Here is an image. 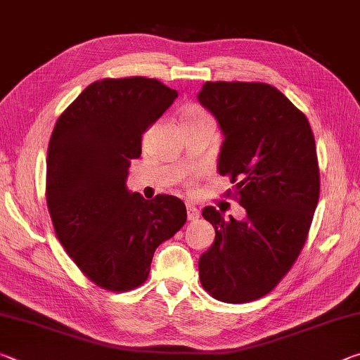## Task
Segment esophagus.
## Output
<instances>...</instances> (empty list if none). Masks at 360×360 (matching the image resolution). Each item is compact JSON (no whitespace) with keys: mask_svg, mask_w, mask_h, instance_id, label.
Segmentation results:
<instances>
[{"mask_svg":"<svg viewBox=\"0 0 360 360\" xmlns=\"http://www.w3.org/2000/svg\"><path fill=\"white\" fill-rule=\"evenodd\" d=\"M200 217V210L193 205H187V219L188 221H197Z\"/></svg>","mask_w":360,"mask_h":360,"instance_id":"obj_1","label":"esophagus"}]
</instances>
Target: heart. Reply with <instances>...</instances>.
<instances>
[{"label":"heart","instance_id":"heart-1","mask_svg":"<svg viewBox=\"0 0 360 360\" xmlns=\"http://www.w3.org/2000/svg\"><path fill=\"white\" fill-rule=\"evenodd\" d=\"M205 119H211V115L200 106H188L184 109V112H182V124H188V122H198V120H205Z\"/></svg>","mask_w":360,"mask_h":360}]
</instances>
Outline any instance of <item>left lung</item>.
Returning <instances> with one entry per match:
<instances>
[{
    "label": "left lung",
    "mask_w": 360,
    "mask_h": 360,
    "mask_svg": "<svg viewBox=\"0 0 360 360\" xmlns=\"http://www.w3.org/2000/svg\"><path fill=\"white\" fill-rule=\"evenodd\" d=\"M224 133L219 174L229 176L245 221L202 211L216 238L198 260L216 300L248 303L276 288L307 241L319 200L314 135L300 109L264 82H206L198 94Z\"/></svg>",
    "instance_id": "obj_1"
}]
</instances>
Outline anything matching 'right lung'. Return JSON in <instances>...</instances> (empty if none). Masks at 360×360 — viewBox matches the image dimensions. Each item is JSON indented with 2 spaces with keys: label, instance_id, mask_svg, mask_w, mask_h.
Instances as JSON below:
<instances>
[{
  "label": "right lung",
  "instance_id": "obj_1",
  "mask_svg": "<svg viewBox=\"0 0 360 360\" xmlns=\"http://www.w3.org/2000/svg\"><path fill=\"white\" fill-rule=\"evenodd\" d=\"M178 92L157 79L106 77L60 115L47 149L46 198L65 251L90 281L111 292L136 289L152 257L187 221L173 195L144 200L125 187L143 133Z\"/></svg>",
  "mask_w": 360,
  "mask_h": 360
}]
</instances>
